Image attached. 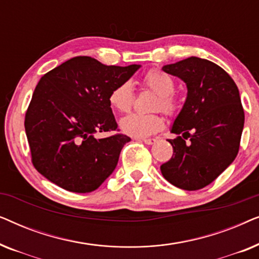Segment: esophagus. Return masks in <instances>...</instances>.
<instances>
[{
    "label": "esophagus",
    "instance_id": "esophagus-1",
    "mask_svg": "<svg viewBox=\"0 0 259 259\" xmlns=\"http://www.w3.org/2000/svg\"><path fill=\"white\" fill-rule=\"evenodd\" d=\"M143 141L146 145H153L155 141H157V139H154V138H150V139H143Z\"/></svg>",
    "mask_w": 259,
    "mask_h": 259
}]
</instances>
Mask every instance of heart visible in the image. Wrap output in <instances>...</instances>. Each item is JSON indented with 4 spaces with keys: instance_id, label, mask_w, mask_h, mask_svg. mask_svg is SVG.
<instances>
[{
    "instance_id": "b5f03b06",
    "label": "heart",
    "mask_w": 259,
    "mask_h": 259,
    "mask_svg": "<svg viewBox=\"0 0 259 259\" xmlns=\"http://www.w3.org/2000/svg\"><path fill=\"white\" fill-rule=\"evenodd\" d=\"M143 83L148 90L157 93L153 109H160L167 115H175L179 109V101L173 92L176 90L175 81L168 74L159 69H150L143 76ZM134 91L131 82L119 83L109 93L108 101L115 111L120 113L130 112L134 104ZM122 132L132 137L144 138L157 133L164 127V119L158 113L143 114L131 113L120 121Z\"/></svg>"
}]
</instances>
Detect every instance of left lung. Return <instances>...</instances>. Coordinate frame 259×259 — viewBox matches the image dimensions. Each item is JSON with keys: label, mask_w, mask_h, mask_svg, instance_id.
<instances>
[{"label": "left lung", "mask_w": 259, "mask_h": 259, "mask_svg": "<svg viewBox=\"0 0 259 259\" xmlns=\"http://www.w3.org/2000/svg\"><path fill=\"white\" fill-rule=\"evenodd\" d=\"M162 70L186 83L187 98L171 130L178 137L168 139L173 155L160 166L161 173L179 189L200 190L238 154L244 127L239 91L222 67L196 56L166 65Z\"/></svg>", "instance_id": "left-lung-1"}]
</instances>
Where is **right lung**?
I'll return each instance as SVG.
<instances>
[{"label":"right lung","instance_id":"1","mask_svg":"<svg viewBox=\"0 0 259 259\" xmlns=\"http://www.w3.org/2000/svg\"><path fill=\"white\" fill-rule=\"evenodd\" d=\"M139 65L106 66L76 56L38 81L24 116L34 167L70 192L97 190L114 171L123 145L121 133L97 139V132H119L108 97Z\"/></svg>","mask_w":259,"mask_h":259}]
</instances>
